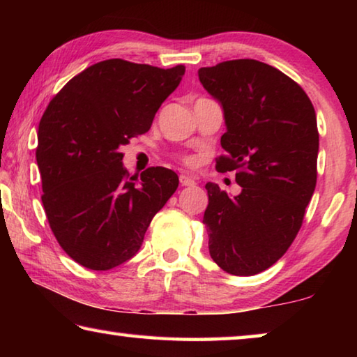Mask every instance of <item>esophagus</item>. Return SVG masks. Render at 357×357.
<instances>
[{
	"instance_id": "obj_1",
	"label": "esophagus",
	"mask_w": 357,
	"mask_h": 357,
	"mask_svg": "<svg viewBox=\"0 0 357 357\" xmlns=\"http://www.w3.org/2000/svg\"><path fill=\"white\" fill-rule=\"evenodd\" d=\"M179 183H181V185H195V179L187 176V174H181Z\"/></svg>"
}]
</instances>
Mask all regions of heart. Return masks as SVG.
<instances>
[{"instance_id": "1", "label": "heart", "mask_w": 357, "mask_h": 357, "mask_svg": "<svg viewBox=\"0 0 357 357\" xmlns=\"http://www.w3.org/2000/svg\"><path fill=\"white\" fill-rule=\"evenodd\" d=\"M183 162L187 167H193L197 164V159H195V157H192V155H185V157H183Z\"/></svg>"}]
</instances>
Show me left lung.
<instances>
[{
    "mask_svg": "<svg viewBox=\"0 0 357 357\" xmlns=\"http://www.w3.org/2000/svg\"><path fill=\"white\" fill-rule=\"evenodd\" d=\"M198 77L225 114V154L215 159V170L236 172L243 187L231 198L206 184L211 258L231 275H255L293 244L315 190V108L298 83L257 59L202 68Z\"/></svg>",
    "mask_w": 357,
    "mask_h": 357,
    "instance_id": "1",
    "label": "left lung"
}]
</instances>
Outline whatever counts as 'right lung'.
<instances>
[{"label": "right lung", "instance_id": "add662e5", "mask_svg": "<svg viewBox=\"0 0 357 357\" xmlns=\"http://www.w3.org/2000/svg\"><path fill=\"white\" fill-rule=\"evenodd\" d=\"M184 72L105 59L70 78L42 114V204L58 244L84 268L107 271L134 257L178 189V174L164 167L130 176L121 148L146 134Z\"/></svg>", "mask_w": 357, "mask_h": 357}]
</instances>
